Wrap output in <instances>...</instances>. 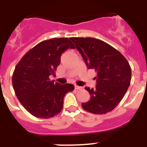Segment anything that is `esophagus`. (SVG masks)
<instances>
[{
	"label": "esophagus",
	"mask_w": 147,
	"mask_h": 147,
	"mask_svg": "<svg viewBox=\"0 0 147 147\" xmlns=\"http://www.w3.org/2000/svg\"><path fill=\"white\" fill-rule=\"evenodd\" d=\"M82 87L81 86H78V85H75V89L76 90H82Z\"/></svg>",
	"instance_id": "1"
}]
</instances>
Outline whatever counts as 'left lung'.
<instances>
[{
  "instance_id": "left-lung-1",
  "label": "left lung",
  "mask_w": 147,
  "mask_h": 147,
  "mask_svg": "<svg viewBox=\"0 0 147 147\" xmlns=\"http://www.w3.org/2000/svg\"><path fill=\"white\" fill-rule=\"evenodd\" d=\"M87 67L97 72L96 88L85 87L90 98L82 104L84 110L94 114L112 111L121 101L130 85L131 67L119 51L98 39L71 37Z\"/></svg>"
}]
</instances>
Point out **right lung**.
Here are the masks:
<instances>
[{
    "mask_svg": "<svg viewBox=\"0 0 147 147\" xmlns=\"http://www.w3.org/2000/svg\"><path fill=\"white\" fill-rule=\"evenodd\" d=\"M67 49H75L68 38L44 40L28 51L15 67L12 85L16 96L35 117L49 119L59 114L65 94L74 90L72 84L59 85L49 79L55 76L61 55Z\"/></svg>",
    "mask_w": 147,
    "mask_h": 147,
    "instance_id": "right-lung-1",
    "label": "right lung"
}]
</instances>
